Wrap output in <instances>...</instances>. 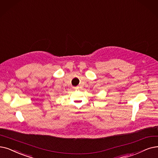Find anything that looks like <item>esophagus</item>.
<instances>
[{"mask_svg":"<svg viewBox=\"0 0 158 158\" xmlns=\"http://www.w3.org/2000/svg\"><path fill=\"white\" fill-rule=\"evenodd\" d=\"M78 88H79V87L77 86V87H74V89H78Z\"/></svg>","mask_w":158,"mask_h":158,"instance_id":"esophagus-1","label":"esophagus"}]
</instances>
